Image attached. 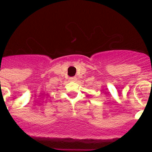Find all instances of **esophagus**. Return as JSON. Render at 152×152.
I'll return each instance as SVG.
<instances>
[{
    "instance_id": "34e87169",
    "label": "esophagus",
    "mask_w": 152,
    "mask_h": 152,
    "mask_svg": "<svg viewBox=\"0 0 152 152\" xmlns=\"http://www.w3.org/2000/svg\"><path fill=\"white\" fill-rule=\"evenodd\" d=\"M70 80L71 81V82H76V81L77 80V78H76V76H73V77H70Z\"/></svg>"
}]
</instances>
